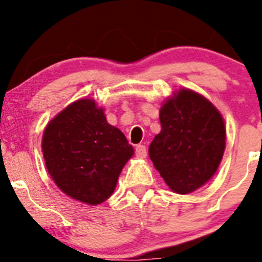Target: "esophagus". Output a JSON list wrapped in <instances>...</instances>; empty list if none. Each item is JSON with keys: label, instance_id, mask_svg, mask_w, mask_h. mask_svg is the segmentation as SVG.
<instances>
[{"label": "esophagus", "instance_id": "34e87169", "mask_svg": "<svg viewBox=\"0 0 262 262\" xmlns=\"http://www.w3.org/2000/svg\"><path fill=\"white\" fill-rule=\"evenodd\" d=\"M136 155L141 158H146L147 157V148L143 144H138L136 147Z\"/></svg>", "mask_w": 262, "mask_h": 262}]
</instances>
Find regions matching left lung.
Returning a JSON list of instances; mask_svg holds the SVG:
<instances>
[{
	"instance_id": "obj_1",
	"label": "left lung",
	"mask_w": 262,
	"mask_h": 262,
	"mask_svg": "<svg viewBox=\"0 0 262 262\" xmlns=\"http://www.w3.org/2000/svg\"><path fill=\"white\" fill-rule=\"evenodd\" d=\"M161 132L150 143L149 157L172 191L199 189L221 163L226 147L224 121L205 97L182 89L160 110Z\"/></svg>"
}]
</instances>
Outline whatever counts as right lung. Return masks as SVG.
Segmentation results:
<instances>
[{
	"label": "right lung",
	"instance_id": "1",
	"mask_svg": "<svg viewBox=\"0 0 262 262\" xmlns=\"http://www.w3.org/2000/svg\"><path fill=\"white\" fill-rule=\"evenodd\" d=\"M49 175L68 196L90 205L105 202L133 156L125 136L110 125L94 100L75 101L55 116L43 134Z\"/></svg>",
	"mask_w": 262,
	"mask_h": 262
}]
</instances>
